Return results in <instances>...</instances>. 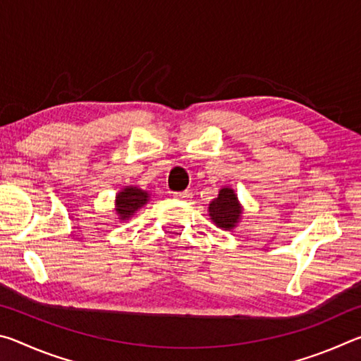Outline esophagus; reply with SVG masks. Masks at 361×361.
<instances>
[{"mask_svg": "<svg viewBox=\"0 0 361 361\" xmlns=\"http://www.w3.org/2000/svg\"><path fill=\"white\" fill-rule=\"evenodd\" d=\"M173 195L176 199H181V200H188L192 197V191H189V189H186V191H180V192H173Z\"/></svg>", "mask_w": 361, "mask_h": 361, "instance_id": "1", "label": "esophagus"}]
</instances>
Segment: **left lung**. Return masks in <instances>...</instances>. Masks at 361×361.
Instances as JSON below:
<instances>
[{
    "instance_id": "8db88e82",
    "label": "left lung",
    "mask_w": 361,
    "mask_h": 361,
    "mask_svg": "<svg viewBox=\"0 0 361 361\" xmlns=\"http://www.w3.org/2000/svg\"><path fill=\"white\" fill-rule=\"evenodd\" d=\"M209 212L218 228L232 229L235 223L239 221L242 209L234 191L229 188H223L221 191H219L218 197L210 204Z\"/></svg>"
}]
</instances>
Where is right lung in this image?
Masks as SVG:
<instances>
[{
    "mask_svg": "<svg viewBox=\"0 0 361 361\" xmlns=\"http://www.w3.org/2000/svg\"><path fill=\"white\" fill-rule=\"evenodd\" d=\"M146 200H148V192L137 188H126L116 197V212L119 213L121 219H126L132 216L140 207H143Z\"/></svg>",
    "mask_w": 361,
    "mask_h": 361,
    "instance_id": "add662e5",
    "label": "right lung"
}]
</instances>
